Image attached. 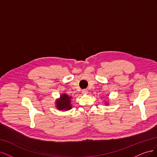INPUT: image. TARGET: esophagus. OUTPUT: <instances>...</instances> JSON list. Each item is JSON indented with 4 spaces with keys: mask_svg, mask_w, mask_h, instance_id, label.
Here are the masks:
<instances>
[{
    "mask_svg": "<svg viewBox=\"0 0 157 157\" xmlns=\"http://www.w3.org/2000/svg\"><path fill=\"white\" fill-rule=\"evenodd\" d=\"M82 93L83 94H88V90H86V89H84V90H82Z\"/></svg>",
    "mask_w": 157,
    "mask_h": 157,
    "instance_id": "34e87169",
    "label": "esophagus"
}]
</instances>
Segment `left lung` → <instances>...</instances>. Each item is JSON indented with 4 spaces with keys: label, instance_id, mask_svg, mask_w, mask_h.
I'll return each mask as SVG.
<instances>
[{
    "label": "left lung",
    "instance_id": "left-lung-1",
    "mask_svg": "<svg viewBox=\"0 0 157 157\" xmlns=\"http://www.w3.org/2000/svg\"><path fill=\"white\" fill-rule=\"evenodd\" d=\"M105 105H109V103H108V102H105Z\"/></svg>",
    "mask_w": 157,
    "mask_h": 157
}]
</instances>
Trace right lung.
<instances>
[{
	"instance_id": "right-lung-1",
	"label": "right lung",
	"mask_w": 157,
	"mask_h": 157,
	"mask_svg": "<svg viewBox=\"0 0 157 157\" xmlns=\"http://www.w3.org/2000/svg\"><path fill=\"white\" fill-rule=\"evenodd\" d=\"M72 96H70L67 94H62L59 98L56 100V107L59 111H67L72 109Z\"/></svg>"
}]
</instances>
